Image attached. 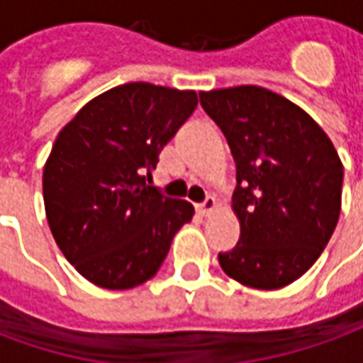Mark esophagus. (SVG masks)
I'll return each mask as SVG.
<instances>
[{
    "instance_id": "1",
    "label": "esophagus",
    "mask_w": 363,
    "mask_h": 363,
    "mask_svg": "<svg viewBox=\"0 0 363 363\" xmlns=\"http://www.w3.org/2000/svg\"><path fill=\"white\" fill-rule=\"evenodd\" d=\"M213 210H216V198L213 196H208L202 204H198V212L202 216H210Z\"/></svg>"
}]
</instances>
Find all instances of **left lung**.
<instances>
[{
  "label": "left lung",
  "mask_w": 363,
  "mask_h": 363,
  "mask_svg": "<svg viewBox=\"0 0 363 363\" xmlns=\"http://www.w3.org/2000/svg\"><path fill=\"white\" fill-rule=\"evenodd\" d=\"M237 167L239 243L220 252L229 278L278 289L319 259L340 216L344 167L323 128L278 93L241 85L202 91Z\"/></svg>",
  "instance_id": "1"
}]
</instances>
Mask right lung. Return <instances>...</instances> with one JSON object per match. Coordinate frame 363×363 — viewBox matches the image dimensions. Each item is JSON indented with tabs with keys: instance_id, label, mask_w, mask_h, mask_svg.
Listing matches in <instances>:
<instances>
[{
	"instance_id": "right-lung-1",
	"label": "right lung",
	"mask_w": 363,
	"mask_h": 363,
	"mask_svg": "<svg viewBox=\"0 0 363 363\" xmlns=\"http://www.w3.org/2000/svg\"><path fill=\"white\" fill-rule=\"evenodd\" d=\"M196 104V91L118 85L85 104L52 145L43 173L48 225L64 257L99 288L153 278L192 220L190 202L147 182Z\"/></svg>"
}]
</instances>
